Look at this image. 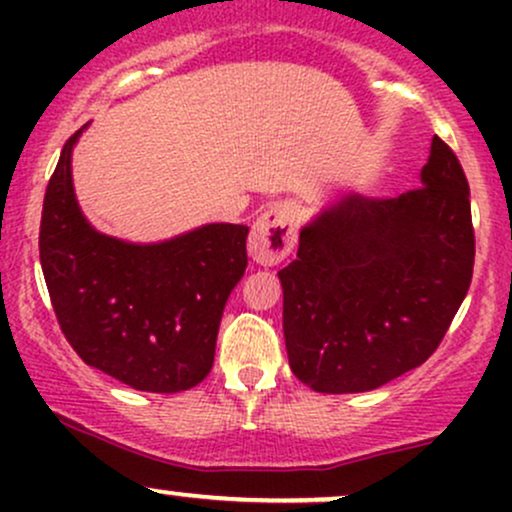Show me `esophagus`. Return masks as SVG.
Listing matches in <instances>:
<instances>
[{
  "mask_svg": "<svg viewBox=\"0 0 512 512\" xmlns=\"http://www.w3.org/2000/svg\"><path fill=\"white\" fill-rule=\"evenodd\" d=\"M296 238V211L286 204H274L252 226L248 238L250 257L257 264L272 267L291 255V250L296 248Z\"/></svg>",
  "mask_w": 512,
  "mask_h": 512,
  "instance_id": "obj_1",
  "label": "esophagus"
}]
</instances>
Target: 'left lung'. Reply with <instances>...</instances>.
I'll return each mask as SVG.
<instances>
[{
    "label": "left lung",
    "instance_id": "obj_1",
    "mask_svg": "<svg viewBox=\"0 0 512 512\" xmlns=\"http://www.w3.org/2000/svg\"><path fill=\"white\" fill-rule=\"evenodd\" d=\"M474 269L469 182L433 137L421 187L346 195L301 231L279 272L293 375L315 392H368L443 342Z\"/></svg>",
    "mask_w": 512,
    "mask_h": 512
}]
</instances>
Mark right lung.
Masks as SVG:
<instances>
[{
	"label": "right lung",
	"instance_id": "obj_1",
	"mask_svg": "<svg viewBox=\"0 0 512 512\" xmlns=\"http://www.w3.org/2000/svg\"><path fill=\"white\" fill-rule=\"evenodd\" d=\"M64 144L40 219V264L64 337L88 366L142 392H182L214 366L223 305L248 267V226L209 223L166 243L103 236L84 219Z\"/></svg>",
	"mask_w": 512,
	"mask_h": 512
}]
</instances>
